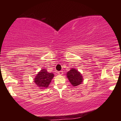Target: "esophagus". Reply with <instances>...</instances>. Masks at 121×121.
<instances>
[{
    "mask_svg": "<svg viewBox=\"0 0 121 121\" xmlns=\"http://www.w3.org/2000/svg\"><path fill=\"white\" fill-rule=\"evenodd\" d=\"M58 74H59V75H62V74H63V72L62 71H59V72H58Z\"/></svg>",
    "mask_w": 121,
    "mask_h": 121,
    "instance_id": "1",
    "label": "esophagus"
}]
</instances>
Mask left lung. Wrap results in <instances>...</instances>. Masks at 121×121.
Here are the masks:
<instances>
[{"mask_svg":"<svg viewBox=\"0 0 121 121\" xmlns=\"http://www.w3.org/2000/svg\"><path fill=\"white\" fill-rule=\"evenodd\" d=\"M66 76L69 82L73 86H76L80 85L83 81L82 74L76 69L72 68L66 73Z\"/></svg>","mask_w":121,"mask_h":121,"instance_id":"8db88e82","label":"left lung"}]
</instances>
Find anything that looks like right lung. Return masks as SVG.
I'll use <instances>...</instances> for the list:
<instances>
[{
	"label": "right lung",
	"mask_w": 121,
	"mask_h": 121,
	"mask_svg": "<svg viewBox=\"0 0 121 121\" xmlns=\"http://www.w3.org/2000/svg\"><path fill=\"white\" fill-rule=\"evenodd\" d=\"M53 77V73H49L46 69H43L36 75L34 79V82L40 88H47Z\"/></svg>",
	"instance_id": "obj_1"
}]
</instances>
